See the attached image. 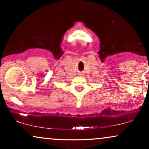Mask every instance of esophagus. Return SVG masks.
Instances as JSON below:
<instances>
[{
  "mask_svg": "<svg viewBox=\"0 0 149 149\" xmlns=\"http://www.w3.org/2000/svg\"><path fill=\"white\" fill-rule=\"evenodd\" d=\"M82 75H83V74H82V73H79V76H81Z\"/></svg>",
  "mask_w": 149,
  "mask_h": 149,
  "instance_id": "1",
  "label": "esophagus"
}]
</instances>
